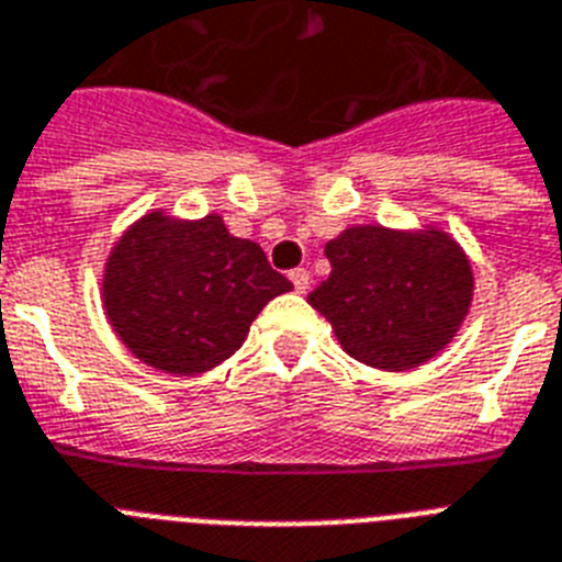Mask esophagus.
<instances>
[{
  "instance_id": "34e87169",
  "label": "esophagus",
  "mask_w": 562,
  "mask_h": 562,
  "mask_svg": "<svg viewBox=\"0 0 562 562\" xmlns=\"http://www.w3.org/2000/svg\"><path fill=\"white\" fill-rule=\"evenodd\" d=\"M289 277H291V282H294L296 294H305V289H308V282H312L308 271H305V268H294V271H291Z\"/></svg>"
}]
</instances>
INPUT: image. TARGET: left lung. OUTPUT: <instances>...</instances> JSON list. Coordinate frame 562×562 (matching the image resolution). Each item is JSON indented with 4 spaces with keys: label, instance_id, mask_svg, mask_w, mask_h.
<instances>
[{
    "label": "left lung",
    "instance_id": "obj_1",
    "mask_svg": "<svg viewBox=\"0 0 562 562\" xmlns=\"http://www.w3.org/2000/svg\"><path fill=\"white\" fill-rule=\"evenodd\" d=\"M328 280L308 303L331 323L346 355L404 372L456 337L473 300L471 259L439 227L355 225L326 245Z\"/></svg>",
    "mask_w": 562,
    "mask_h": 562
}]
</instances>
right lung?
<instances>
[{
    "mask_svg": "<svg viewBox=\"0 0 562 562\" xmlns=\"http://www.w3.org/2000/svg\"><path fill=\"white\" fill-rule=\"evenodd\" d=\"M257 241L227 234L216 213L164 210L123 231L103 271V308L123 346L172 375H202L245 344L273 296L291 291Z\"/></svg>",
    "mask_w": 562,
    "mask_h": 562,
    "instance_id": "add662e5",
    "label": "right lung"
}]
</instances>
